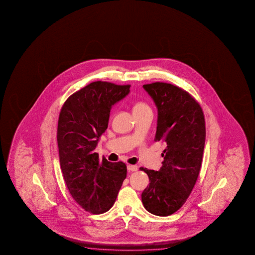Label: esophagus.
<instances>
[{
    "label": "esophagus",
    "mask_w": 255,
    "mask_h": 255,
    "mask_svg": "<svg viewBox=\"0 0 255 255\" xmlns=\"http://www.w3.org/2000/svg\"><path fill=\"white\" fill-rule=\"evenodd\" d=\"M137 169L138 168L135 165H128V170H129V171H136Z\"/></svg>",
    "instance_id": "obj_1"
}]
</instances>
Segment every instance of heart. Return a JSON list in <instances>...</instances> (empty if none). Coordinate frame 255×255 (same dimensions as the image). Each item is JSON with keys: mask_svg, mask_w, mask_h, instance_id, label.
<instances>
[{"mask_svg": "<svg viewBox=\"0 0 255 255\" xmlns=\"http://www.w3.org/2000/svg\"><path fill=\"white\" fill-rule=\"evenodd\" d=\"M149 111H151L150 106L146 103L142 102V101L136 102L134 104V106H133V113H134V114H140V113H145V112H149Z\"/></svg>", "mask_w": 255, "mask_h": 255, "instance_id": "b5f03b06", "label": "heart"}]
</instances>
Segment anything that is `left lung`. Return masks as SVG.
I'll return each mask as SVG.
<instances>
[{
	"instance_id": "1",
	"label": "left lung",
	"mask_w": 255,
	"mask_h": 255,
	"mask_svg": "<svg viewBox=\"0 0 255 255\" xmlns=\"http://www.w3.org/2000/svg\"><path fill=\"white\" fill-rule=\"evenodd\" d=\"M158 109L155 141H164L159 171L142 168L149 186L142 193L148 212L166 217L186 203L197 180L205 142L203 110L194 97L180 87L155 82L143 85Z\"/></svg>"
}]
</instances>
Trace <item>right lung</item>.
Segmentation results:
<instances>
[{
    "label": "right lung",
    "instance_id": "1",
    "mask_svg": "<svg viewBox=\"0 0 255 255\" xmlns=\"http://www.w3.org/2000/svg\"><path fill=\"white\" fill-rule=\"evenodd\" d=\"M129 88L91 83L70 95L60 113L57 142L65 183L74 200L93 214L113 207L127 177L125 163L100 160L95 149L108 128L113 105L125 98Z\"/></svg>",
    "mask_w": 255,
    "mask_h": 255
}]
</instances>
